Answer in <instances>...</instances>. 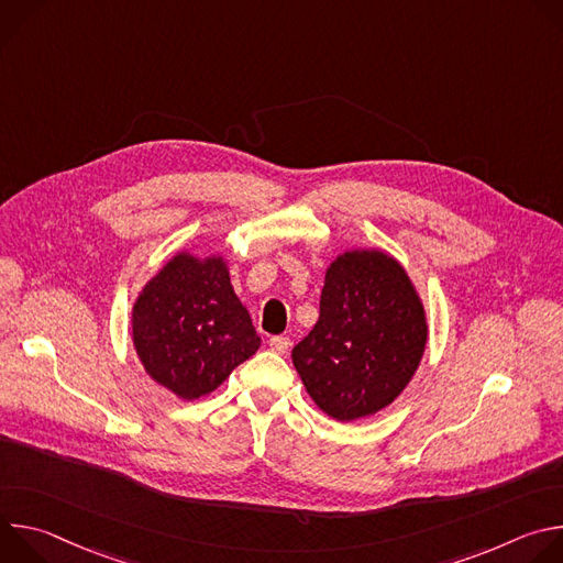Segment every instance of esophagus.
I'll return each instance as SVG.
<instances>
[{"label": "esophagus", "instance_id": "esophagus-1", "mask_svg": "<svg viewBox=\"0 0 563 563\" xmlns=\"http://www.w3.org/2000/svg\"><path fill=\"white\" fill-rule=\"evenodd\" d=\"M269 347L276 352V354H287L289 347H291V341L287 336H272L269 339Z\"/></svg>", "mask_w": 563, "mask_h": 563}]
</instances>
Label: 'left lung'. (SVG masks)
I'll list each match as a JSON object with an SVG mask.
<instances>
[{
  "mask_svg": "<svg viewBox=\"0 0 563 563\" xmlns=\"http://www.w3.org/2000/svg\"><path fill=\"white\" fill-rule=\"evenodd\" d=\"M426 341V311L406 269L380 252H347L330 265L318 323L291 361L320 410L354 421L406 389Z\"/></svg>",
  "mask_w": 563,
  "mask_h": 563,
  "instance_id": "8db88e82",
  "label": "left lung"
}]
</instances>
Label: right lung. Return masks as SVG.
<instances>
[{
  "label": "right lung",
  "instance_id": "add662e5",
  "mask_svg": "<svg viewBox=\"0 0 563 563\" xmlns=\"http://www.w3.org/2000/svg\"><path fill=\"white\" fill-rule=\"evenodd\" d=\"M133 343L146 374L185 400L213 391L261 339L222 258L178 254L133 305Z\"/></svg>",
  "mask_w": 563,
  "mask_h": 563
}]
</instances>
